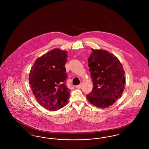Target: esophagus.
Masks as SVG:
<instances>
[{
  "instance_id": "obj_1",
  "label": "esophagus",
  "mask_w": 149,
  "mask_h": 149,
  "mask_svg": "<svg viewBox=\"0 0 149 149\" xmlns=\"http://www.w3.org/2000/svg\"><path fill=\"white\" fill-rule=\"evenodd\" d=\"M81 87H82V84H80L79 85H77V86H76V88H78V89H80V88H81Z\"/></svg>"
}]
</instances>
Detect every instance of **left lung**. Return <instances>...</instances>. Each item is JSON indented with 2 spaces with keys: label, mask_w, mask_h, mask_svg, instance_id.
<instances>
[{
  "label": "left lung",
  "mask_w": 149,
  "mask_h": 149,
  "mask_svg": "<svg viewBox=\"0 0 149 149\" xmlns=\"http://www.w3.org/2000/svg\"><path fill=\"white\" fill-rule=\"evenodd\" d=\"M88 58L92 92L86 95L95 106L105 108L120 98L125 86V71L118 58L106 50H94Z\"/></svg>",
  "instance_id": "left-lung-1"
}]
</instances>
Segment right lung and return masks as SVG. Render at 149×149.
Listing matches in <instances>:
<instances>
[{
  "instance_id": "1",
  "label": "right lung",
  "mask_w": 149,
  "mask_h": 149,
  "mask_svg": "<svg viewBox=\"0 0 149 149\" xmlns=\"http://www.w3.org/2000/svg\"><path fill=\"white\" fill-rule=\"evenodd\" d=\"M67 54L54 49L37 58L30 71L29 83L36 99L49 111L63 108L70 98V90L66 85Z\"/></svg>"
}]
</instances>
